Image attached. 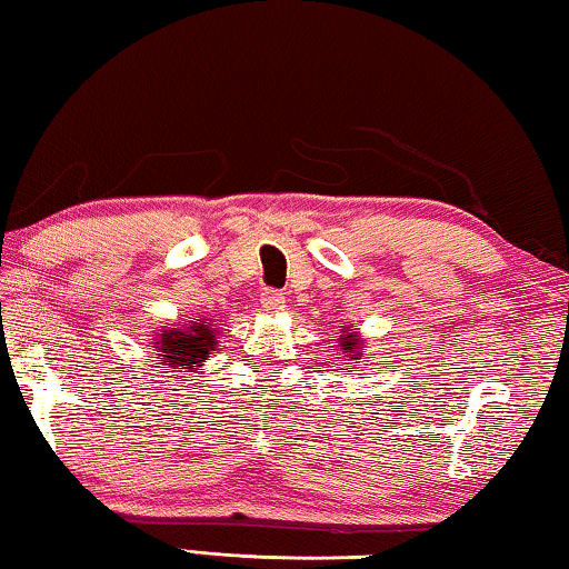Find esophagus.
Returning <instances> with one entry per match:
<instances>
[{"label": "esophagus", "instance_id": "esophagus-1", "mask_svg": "<svg viewBox=\"0 0 569 569\" xmlns=\"http://www.w3.org/2000/svg\"><path fill=\"white\" fill-rule=\"evenodd\" d=\"M260 303H262V309H266V311L276 313V311H281L286 307V296L281 291H266L260 296Z\"/></svg>", "mask_w": 569, "mask_h": 569}]
</instances>
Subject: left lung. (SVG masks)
Listing matches in <instances>:
<instances>
[{"mask_svg": "<svg viewBox=\"0 0 569 569\" xmlns=\"http://www.w3.org/2000/svg\"><path fill=\"white\" fill-rule=\"evenodd\" d=\"M337 342H339L337 347H339V350H342V355H345L347 360H360L362 358V347H366V342H362L360 332H352L350 327H345Z\"/></svg>", "mask_w": 569, "mask_h": 569, "instance_id": "1", "label": "left lung"}]
</instances>
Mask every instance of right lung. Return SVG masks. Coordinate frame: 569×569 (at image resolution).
<instances>
[{
	"instance_id": "1",
	"label": "right lung",
	"mask_w": 569,
	"mask_h": 569,
	"mask_svg": "<svg viewBox=\"0 0 569 569\" xmlns=\"http://www.w3.org/2000/svg\"><path fill=\"white\" fill-rule=\"evenodd\" d=\"M219 342V327L211 319H197L189 325L163 327L152 335L150 350H156L166 372H199Z\"/></svg>"
}]
</instances>
